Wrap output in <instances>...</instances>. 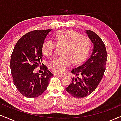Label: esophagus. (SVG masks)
<instances>
[{"instance_id":"1","label":"esophagus","mask_w":121,"mask_h":121,"mask_svg":"<svg viewBox=\"0 0 121 121\" xmlns=\"http://www.w3.org/2000/svg\"><path fill=\"white\" fill-rule=\"evenodd\" d=\"M54 74L56 75V76H59V77H63L64 76V74H59V73H55Z\"/></svg>"}]
</instances>
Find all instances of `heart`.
Returning a JSON list of instances; mask_svg holds the SVG:
<instances>
[{
	"instance_id": "b5f03b06",
	"label": "heart",
	"mask_w": 121,
	"mask_h": 121,
	"mask_svg": "<svg viewBox=\"0 0 121 121\" xmlns=\"http://www.w3.org/2000/svg\"><path fill=\"white\" fill-rule=\"evenodd\" d=\"M57 46H62V56L51 61L50 69L56 73H64L72 63L78 64L85 60L90 51V40L88 37L82 36L79 33L72 30H61L54 36ZM56 44L51 40H45L42 45L43 54L51 56L55 51Z\"/></svg>"
}]
</instances>
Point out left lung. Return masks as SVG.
Listing matches in <instances>:
<instances>
[{
  "instance_id": "8db88e82",
  "label": "left lung",
  "mask_w": 121,
  "mask_h": 121,
  "mask_svg": "<svg viewBox=\"0 0 121 121\" xmlns=\"http://www.w3.org/2000/svg\"><path fill=\"white\" fill-rule=\"evenodd\" d=\"M85 33L93 44L92 53L82 65L72 69L71 73L77 77L66 88L70 95L77 98L88 96L95 91L104 76L108 59L106 47L100 37L90 30Z\"/></svg>"
}]
</instances>
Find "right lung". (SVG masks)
Returning <instances> with one entry per match:
<instances>
[{
    "mask_svg": "<svg viewBox=\"0 0 121 121\" xmlns=\"http://www.w3.org/2000/svg\"><path fill=\"white\" fill-rule=\"evenodd\" d=\"M51 30H34L27 33L19 40L12 53L10 68L14 85L19 92L27 98L42 94L53 76L45 65L42 74L34 73L36 68L41 66L42 45Z\"/></svg>",
    "mask_w": 121,
    "mask_h": 121,
    "instance_id": "1",
    "label": "right lung"
}]
</instances>
